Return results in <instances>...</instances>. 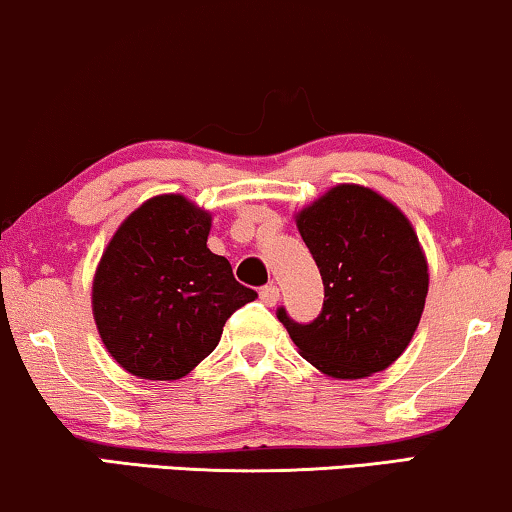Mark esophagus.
<instances>
[{
	"instance_id": "esophagus-1",
	"label": "esophagus",
	"mask_w": 512,
	"mask_h": 512,
	"mask_svg": "<svg viewBox=\"0 0 512 512\" xmlns=\"http://www.w3.org/2000/svg\"><path fill=\"white\" fill-rule=\"evenodd\" d=\"M258 296H261V303L272 307V305H277V300H279V289L275 284H268L258 291Z\"/></svg>"
}]
</instances>
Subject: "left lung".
<instances>
[{"mask_svg":"<svg viewBox=\"0 0 512 512\" xmlns=\"http://www.w3.org/2000/svg\"><path fill=\"white\" fill-rule=\"evenodd\" d=\"M324 282L310 324L277 310L300 354L328 377L359 380L389 368L424 312L429 270L398 207L363 186L342 184L296 216Z\"/></svg>","mask_w":512,"mask_h":512,"instance_id":"obj_1","label":"left lung"}]
</instances>
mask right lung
I'll return each instance as SVG.
<instances>
[{
	"mask_svg": "<svg viewBox=\"0 0 512 512\" xmlns=\"http://www.w3.org/2000/svg\"><path fill=\"white\" fill-rule=\"evenodd\" d=\"M212 216L184 195H158L111 237L93 282L109 354L142 380H179L219 345L230 314L258 298L207 249Z\"/></svg>",
	"mask_w": 512,
	"mask_h": 512,
	"instance_id": "right-lung-1",
	"label": "right lung"
}]
</instances>
